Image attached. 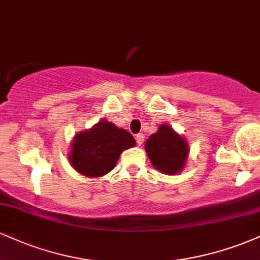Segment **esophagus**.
<instances>
[{"label":"esophagus","mask_w":260,"mask_h":260,"mask_svg":"<svg viewBox=\"0 0 260 260\" xmlns=\"http://www.w3.org/2000/svg\"><path fill=\"white\" fill-rule=\"evenodd\" d=\"M136 140H137V144L142 145L143 143H144V134H142V133L137 134V136H136Z\"/></svg>","instance_id":"34e87169"}]
</instances>
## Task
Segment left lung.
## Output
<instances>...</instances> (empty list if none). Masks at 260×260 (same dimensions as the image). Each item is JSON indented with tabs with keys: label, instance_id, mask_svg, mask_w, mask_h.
<instances>
[{
	"label": "left lung",
	"instance_id": "1",
	"mask_svg": "<svg viewBox=\"0 0 260 260\" xmlns=\"http://www.w3.org/2000/svg\"><path fill=\"white\" fill-rule=\"evenodd\" d=\"M145 151L155 170L165 175H176L186 168L189 145L170 124H160L157 132L145 142Z\"/></svg>",
	"mask_w": 260,
	"mask_h": 260
}]
</instances>
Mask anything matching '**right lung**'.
Masks as SVG:
<instances>
[{
    "label": "right lung",
    "mask_w": 260,
    "mask_h": 260,
    "mask_svg": "<svg viewBox=\"0 0 260 260\" xmlns=\"http://www.w3.org/2000/svg\"><path fill=\"white\" fill-rule=\"evenodd\" d=\"M134 145L136 140L129 132L101 120L73 137L67 157L78 174L91 178L103 177L115 169L122 151Z\"/></svg>",
    "instance_id": "right-lung-1"
}]
</instances>
